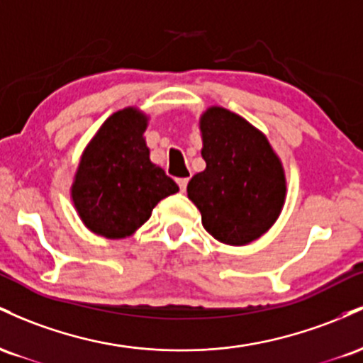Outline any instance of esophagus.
<instances>
[{
  "instance_id": "34e87169",
  "label": "esophagus",
  "mask_w": 363,
  "mask_h": 363,
  "mask_svg": "<svg viewBox=\"0 0 363 363\" xmlns=\"http://www.w3.org/2000/svg\"><path fill=\"white\" fill-rule=\"evenodd\" d=\"M186 185H189V178H178V186H180L182 192H185Z\"/></svg>"
}]
</instances>
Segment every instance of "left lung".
<instances>
[{"mask_svg": "<svg viewBox=\"0 0 363 363\" xmlns=\"http://www.w3.org/2000/svg\"><path fill=\"white\" fill-rule=\"evenodd\" d=\"M206 169L186 195L218 242L247 245L271 230L286 201L283 162L267 137L245 118L211 106L199 120Z\"/></svg>", "mask_w": 363, "mask_h": 363, "instance_id": "8db88e82", "label": "left lung"}]
</instances>
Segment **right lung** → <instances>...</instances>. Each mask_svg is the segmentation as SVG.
Returning <instances> with one entry per match:
<instances>
[{
	"label": "right lung",
	"mask_w": 363,
	"mask_h": 363,
	"mask_svg": "<svg viewBox=\"0 0 363 363\" xmlns=\"http://www.w3.org/2000/svg\"><path fill=\"white\" fill-rule=\"evenodd\" d=\"M149 116L128 106L101 125L85 145L70 189L80 221L109 240L127 238L178 185L150 161L144 132Z\"/></svg>",
	"instance_id": "obj_1"
}]
</instances>
